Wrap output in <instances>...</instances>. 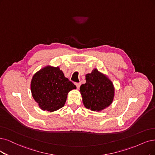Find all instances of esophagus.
Instances as JSON below:
<instances>
[{
    "label": "esophagus",
    "instance_id": "esophagus-1",
    "mask_svg": "<svg viewBox=\"0 0 155 155\" xmlns=\"http://www.w3.org/2000/svg\"><path fill=\"white\" fill-rule=\"evenodd\" d=\"M74 84H75V85L77 86V89H79V88H80V86H81V83H75Z\"/></svg>",
    "mask_w": 155,
    "mask_h": 155
}]
</instances>
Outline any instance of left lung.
<instances>
[{
  "instance_id": "obj_1",
  "label": "left lung",
  "mask_w": 155,
  "mask_h": 155,
  "mask_svg": "<svg viewBox=\"0 0 155 155\" xmlns=\"http://www.w3.org/2000/svg\"><path fill=\"white\" fill-rule=\"evenodd\" d=\"M85 80L86 83L80 88L84 106L93 111H100L109 106L114 95L113 84L110 80L96 69L86 74Z\"/></svg>"
}]
</instances>
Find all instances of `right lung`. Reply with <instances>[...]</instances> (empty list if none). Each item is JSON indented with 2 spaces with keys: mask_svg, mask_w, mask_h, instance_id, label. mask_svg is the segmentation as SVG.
Here are the masks:
<instances>
[{
  "mask_svg": "<svg viewBox=\"0 0 155 155\" xmlns=\"http://www.w3.org/2000/svg\"><path fill=\"white\" fill-rule=\"evenodd\" d=\"M31 88L39 107L43 110L53 112L64 105L69 91L77 87L58 67L48 66L33 76Z\"/></svg>",
  "mask_w": 155,
  "mask_h": 155,
  "instance_id": "add662e5",
  "label": "right lung"
}]
</instances>
